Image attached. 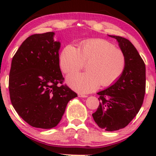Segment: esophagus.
<instances>
[{
	"mask_svg": "<svg viewBox=\"0 0 156 156\" xmlns=\"http://www.w3.org/2000/svg\"><path fill=\"white\" fill-rule=\"evenodd\" d=\"M78 97L79 98H87V95H85V94H78Z\"/></svg>",
	"mask_w": 156,
	"mask_h": 156,
	"instance_id": "obj_1",
	"label": "esophagus"
}]
</instances>
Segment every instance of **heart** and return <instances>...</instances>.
I'll use <instances>...</instances> for the list:
<instances>
[{
  "mask_svg": "<svg viewBox=\"0 0 156 156\" xmlns=\"http://www.w3.org/2000/svg\"><path fill=\"white\" fill-rule=\"evenodd\" d=\"M87 62L88 72L67 77L69 87L78 92H94L101 84L112 85L122 74L126 60L122 50L103 39H87L80 43L79 49L68 44L61 53L60 66L67 74L78 72Z\"/></svg>",
  "mask_w": 156,
  "mask_h": 156,
  "instance_id": "1",
  "label": "heart"
}]
</instances>
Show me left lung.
<instances>
[{"instance_id": "8db88e82", "label": "left lung", "mask_w": 156, "mask_h": 156, "mask_svg": "<svg viewBox=\"0 0 156 156\" xmlns=\"http://www.w3.org/2000/svg\"><path fill=\"white\" fill-rule=\"evenodd\" d=\"M109 37L119 42L126 63L119 79L98 93L100 104L92 117L102 129L114 131L126 127L140 110L145 94L146 69L144 61L128 39L119 36Z\"/></svg>"}]
</instances>
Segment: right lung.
Wrapping results in <instances>:
<instances>
[{
    "instance_id": "obj_1",
    "label": "right lung",
    "mask_w": 156,
    "mask_h": 156,
    "mask_svg": "<svg viewBox=\"0 0 156 156\" xmlns=\"http://www.w3.org/2000/svg\"><path fill=\"white\" fill-rule=\"evenodd\" d=\"M54 34L47 32L28 37L13 56L9 79L14 108L28 125L42 129L56 126L68 102L78 96L62 84L60 42L53 40Z\"/></svg>"
}]
</instances>
